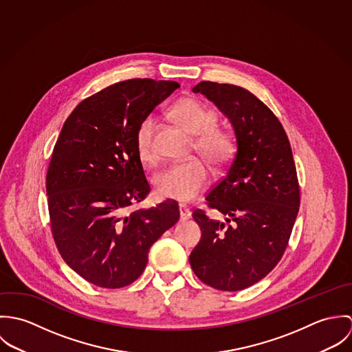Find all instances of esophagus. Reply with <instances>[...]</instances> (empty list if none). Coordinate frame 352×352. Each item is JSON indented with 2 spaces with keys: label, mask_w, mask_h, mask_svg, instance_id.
Returning <instances> with one entry per match:
<instances>
[{
  "label": "esophagus",
  "mask_w": 352,
  "mask_h": 352,
  "mask_svg": "<svg viewBox=\"0 0 352 352\" xmlns=\"http://www.w3.org/2000/svg\"><path fill=\"white\" fill-rule=\"evenodd\" d=\"M179 211H180V221H182V222L188 221V219L192 217L191 210L187 208L186 206H180V207H179Z\"/></svg>",
  "instance_id": "esophagus-1"
}]
</instances>
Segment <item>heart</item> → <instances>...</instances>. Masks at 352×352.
<instances>
[{
  "instance_id": "heart-1",
  "label": "heart",
  "mask_w": 352,
  "mask_h": 352,
  "mask_svg": "<svg viewBox=\"0 0 352 352\" xmlns=\"http://www.w3.org/2000/svg\"><path fill=\"white\" fill-rule=\"evenodd\" d=\"M173 119L190 134L198 135L195 149L214 168H221L233 155L234 144L232 135L215 127L217 113L194 98L180 99L170 109ZM155 129L154 116H146L135 135V146L140 158L145 162H154L157 158L153 145ZM210 175L201 160L172 164L158 172L154 179V191L158 198L168 201L188 203L194 201L208 183Z\"/></svg>"
}]
</instances>
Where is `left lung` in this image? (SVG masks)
Instances as JSON below:
<instances>
[{
  "instance_id": "1",
  "label": "left lung",
  "mask_w": 352,
  "mask_h": 352,
  "mask_svg": "<svg viewBox=\"0 0 352 352\" xmlns=\"http://www.w3.org/2000/svg\"><path fill=\"white\" fill-rule=\"evenodd\" d=\"M192 92L229 119L237 148L225 177L206 197L228 223L194 212L201 239L190 264L203 283L239 292L271 272L287 247L300 210L293 151L278 118L250 91L201 81Z\"/></svg>"
}]
</instances>
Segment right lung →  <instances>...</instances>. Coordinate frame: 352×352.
I'll return each mask as SVG.
<instances>
[{
    "instance_id": "right-lung-1",
    "label": "right lung",
    "mask_w": 352,
    "mask_h": 352,
    "mask_svg": "<svg viewBox=\"0 0 352 352\" xmlns=\"http://www.w3.org/2000/svg\"><path fill=\"white\" fill-rule=\"evenodd\" d=\"M180 85L134 78L81 101L66 119L46 177L51 230L66 264L92 285L137 280L151 245L180 217L175 201L130 210L151 191L135 135Z\"/></svg>"
}]
</instances>
